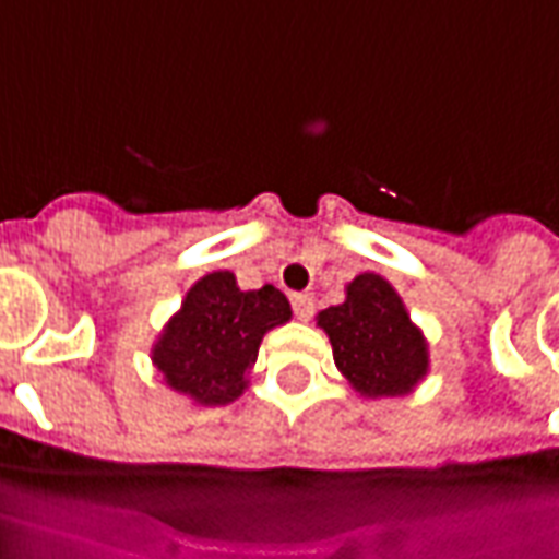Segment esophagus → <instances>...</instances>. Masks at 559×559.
<instances>
[{"label": "esophagus", "mask_w": 559, "mask_h": 559, "mask_svg": "<svg viewBox=\"0 0 559 559\" xmlns=\"http://www.w3.org/2000/svg\"><path fill=\"white\" fill-rule=\"evenodd\" d=\"M292 309H295V316L300 321L312 319V312H316V297L312 295H295L292 300Z\"/></svg>", "instance_id": "obj_1"}]
</instances>
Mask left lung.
Returning a JSON list of instances; mask_svg holds the SVG:
<instances>
[{"label":"left lung","mask_w":559,"mask_h":559,"mask_svg":"<svg viewBox=\"0 0 559 559\" xmlns=\"http://www.w3.org/2000/svg\"><path fill=\"white\" fill-rule=\"evenodd\" d=\"M333 360L360 396H405L429 372V345L384 276L360 274L340 307L319 312Z\"/></svg>","instance_id":"8db88e82"}]
</instances>
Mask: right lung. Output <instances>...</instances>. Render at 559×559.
I'll return each instance as SVG.
<instances>
[{
    "instance_id": "add662e5",
    "label": "right lung",
    "mask_w": 559,
    "mask_h": 559,
    "mask_svg": "<svg viewBox=\"0 0 559 559\" xmlns=\"http://www.w3.org/2000/svg\"><path fill=\"white\" fill-rule=\"evenodd\" d=\"M292 319L280 288L240 292L229 271L205 274L151 348L166 386L195 405H229L247 390V372L267 330Z\"/></svg>"
}]
</instances>
